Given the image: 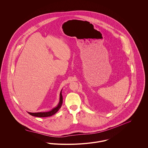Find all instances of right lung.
<instances>
[{"label": "right lung", "mask_w": 148, "mask_h": 148, "mask_svg": "<svg viewBox=\"0 0 148 148\" xmlns=\"http://www.w3.org/2000/svg\"><path fill=\"white\" fill-rule=\"evenodd\" d=\"M60 102L56 108H53L52 110L47 112H38V113H31V112H28L30 115L35 116V117H49L54 114H55L61 108L63 104V96L62 95V91L60 94Z\"/></svg>", "instance_id": "add662e5"}]
</instances>
